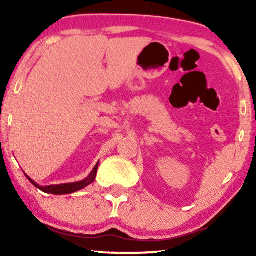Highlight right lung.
Segmentation results:
<instances>
[{"instance_id":"right-lung-1","label":"right lung","mask_w":256,"mask_h":256,"mask_svg":"<svg viewBox=\"0 0 256 256\" xmlns=\"http://www.w3.org/2000/svg\"><path fill=\"white\" fill-rule=\"evenodd\" d=\"M98 166H99V163H96V166H94V169L92 170V172L90 174V176L85 178V180H80V182H76V183H66V184H58V185H48V186H40L37 183L31 180V178L26 174L28 180H29L31 183H32L34 186L40 188L45 194H73V192L82 190V188H86L87 185L92 184L94 180H96V172H98Z\"/></svg>"}]
</instances>
